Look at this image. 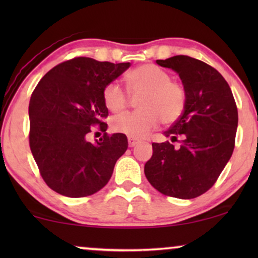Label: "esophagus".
Listing matches in <instances>:
<instances>
[{
  "instance_id": "esophagus-1",
  "label": "esophagus",
  "mask_w": 258,
  "mask_h": 258,
  "mask_svg": "<svg viewBox=\"0 0 258 258\" xmlns=\"http://www.w3.org/2000/svg\"><path fill=\"white\" fill-rule=\"evenodd\" d=\"M128 143L129 147H135L137 143H139V140L134 139V137H128Z\"/></svg>"
}]
</instances>
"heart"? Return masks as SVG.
I'll return each instance as SVG.
<instances>
[{
    "label": "heart",
    "instance_id": "b5f03b06",
    "mask_svg": "<svg viewBox=\"0 0 258 258\" xmlns=\"http://www.w3.org/2000/svg\"><path fill=\"white\" fill-rule=\"evenodd\" d=\"M129 91L140 95L139 110L117 116L111 121L114 132L128 137L140 139L156 128L160 121L171 124L181 117L186 104V90L179 82L171 81L167 70L155 64H143L126 75ZM129 96L117 82H111L103 89L104 105L118 114L128 104Z\"/></svg>",
    "mask_w": 258,
    "mask_h": 258
}]
</instances>
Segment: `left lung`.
<instances>
[{
	"instance_id": "obj_1",
	"label": "left lung",
	"mask_w": 258,
	"mask_h": 258,
	"mask_svg": "<svg viewBox=\"0 0 258 258\" xmlns=\"http://www.w3.org/2000/svg\"><path fill=\"white\" fill-rule=\"evenodd\" d=\"M158 66L179 75L186 90L181 117L164 132L167 141L153 143V156L144 165L151 185L165 196L190 200L217 181L235 148L238 112L231 89L213 67L190 56L157 59Z\"/></svg>"
}]
</instances>
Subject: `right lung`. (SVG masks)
<instances>
[{
  "instance_id": "add662e5",
  "label": "right lung",
  "mask_w": 258,
  "mask_h": 258,
  "mask_svg": "<svg viewBox=\"0 0 258 258\" xmlns=\"http://www.w3.org/2000/svg\"><path fill=\"white\" fill-rule=\"evenodd\" d=\"M129 67V62L75 57L49 70L35 88L29 102V146L42 178L54 191L86 197L109 182L128 140L123 134L105 133L103 89ZM94 125L105 133L96 144L87 141Z\"/></svg>"
}]
</instances>
